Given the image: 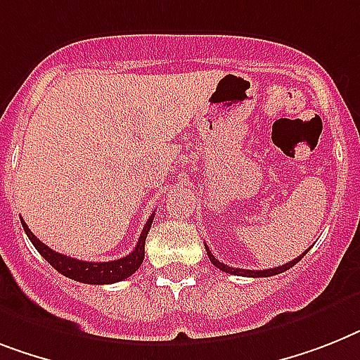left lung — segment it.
Here are the masks:
<instances>
[{
    "label": "left lung",
    "instance_id": "left-lung-1",
    "mask_svg": "<svg viewBox=\"0 0 360 360\" xmlns=\"http://www.w3.org/2000/svg\"><path fill=\"white\" fill-rule=\"evenodd\" d=\"M206 252L207 255H210V261H212L213 265L217 266L219 270H222V272H228V274H233V276H246V278H269V276H276V274H281V272H285V270H289L290 266H294L296 263H298L302 257H304V254L300 255V257H296V259H292L290 263H285V265L281 266H276V269H266V270H245V269H233V266H228L224 265V263H221L219 259H215V255L210 252V248L206 246Z\"/></svg>",
    "mask_w": 360,
    "mask_h": 360
}]
</instances>
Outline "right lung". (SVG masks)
Wrapping results in <instances>:
<instances>
[{"mask_svg":"<svg viewBox=\"0 0 360 360\" xmlns=\"http://www.w3.org/2000/svg\"><path fill=\"white\" fill-rule=\"evenodd\" d=\"M154 213L148 217L147 224L141 230V236L138 239V245L130 252L129 255H124L121 259L115 261H106V263H94V261H80L73 259L70 255L58 254V252L51 250L49 246L44 245L40 239H37V236L29 230L25 222L22 221V226L25 230L27 237L31 239V243L34 245L40 255L49 263L55 270H58L62 276H66L70 280L80 281V283H90V285H106V283H115V281L127 280L136 272V270L141 266L145 257V239H147V233L153 226Z\"/></svg>","mask_w":360,"mask_h":360,"instance_id":"1","label":"right lung"}]
</instances>
